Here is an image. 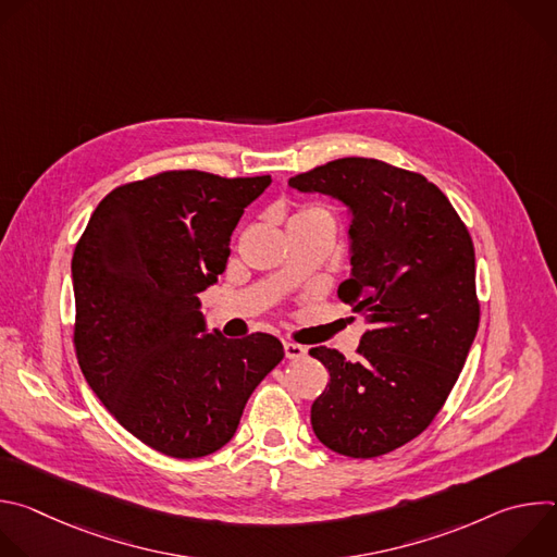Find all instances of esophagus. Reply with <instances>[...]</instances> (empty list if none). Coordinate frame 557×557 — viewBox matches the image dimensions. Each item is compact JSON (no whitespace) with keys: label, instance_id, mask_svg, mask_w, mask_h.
I'll use <instances>...</instances> for the list:
<instances>
[{"label":"esophagus","instance_id":"1","mask_svg":"<svg viewBox=\"0 0 557 557\" xmlns=\"http://www.w3.org/2000/svg\"><path fill=\"white\" fill-rule=\"evenodd\" d=\"M284 352H286L288 359H304L306 352H308V348H306V346H299V344H293V342H286V344H284Z\"/></svg>","mask_w":557,"mask_h":557}]
</instances>
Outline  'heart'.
<instances>
[{"label":"heart","mask_w":557,"mask_h":557,"mask_svg":"<svg viewBox=\"0 0 557 557\" xmlns=\"http://www.w3.org/2000/svg\"><path fill=\"white\" fill-rule=\"evenodd\" d=\"M310 213H329L324 207H306L297 215H310Z\"/></svg>","instance_id":"obj_1"}]
</instances>
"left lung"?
<instances>
[{
    "label": "left lung",
    "mask_w": 557,
    "mask_h": 557,
    "mask_svg": "<svg viewBox=\"0 0 557 557\" xmlns=\"http://www.w3.org/2000/svg\"><path fill=\"white\" fill-rule=\"evenodd\" d=\"M350 213V277L339 297L372 329L359 359L310 348L331 381L310 408L314 436L374 458L419 436L443 408L479 331L471 237L428 178L374 158H339L288 181Z\"/></svg>",
    "instance_id": "1"
}]
</instances>
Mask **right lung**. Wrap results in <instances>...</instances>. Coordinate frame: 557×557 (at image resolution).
Returning a JSON list of instances; mask_svg holds the SVG:
<instances>
[{"mask_svg":"<svg viewBox=\"0 0 557 557\" xmlns=\"http://www.w3.org/2000/svg\"><path fill=\"white\" fill-rule=\"evenodd\" d=\"M271 176L165 172L110 191L72 256L74 348L110 414L172 458L226 445L282 361L267 333H209L200 293L226 269L231 233Z\"/></svg>","mask_w":557,"mask_h":557,"instance_id":"obj_1","label":"right lung"}]
</instances>
